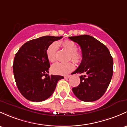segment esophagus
<instances>
[{
	"mask_svg": "<svg viewBox=\"0 0 127 127\" xmlns=\"http://www.w3.org/2000/svg\"><path fill=\"white\" fill-rule=\"evenodd\" d=\"M71 76V75H66V76H64V78L65 79H68Z\"/></svg>",
	"mask_w": 127,
	"mask_h": 127,
	"instance_id": "1",
	"label": "esophagus"
}]
</instances>
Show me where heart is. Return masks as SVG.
<instances>
[{
    "mask_svg": "<svg viewBox=\"0 0 127 127\" xmlns=\"http://www.w3.org/2000/svg\"><path fill=\"white\" fill-rule=\"evenodd\" d=\"M61 44L65 49L69 53V59H71L76 63H79L83 60V54L80 51H78V46L74 41L72 40H66L61 41ZM58 51V44L54 42L50 44L47 49L46 55L49 61L54 62L55 61L57 57V53ZM75 66L73 63L68 62L66 63H56L52 65L51 71L53 73L57 75H67L74 69Z\"/></svg>",
    "mask_w": 127,
    "mask_h": 127,
    "instance_id": "b5f03b06",
    "label": "heart"
}]
</instances>
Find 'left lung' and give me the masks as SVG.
<instances>
[{
    "label": "left lung",
    "mask_w": 127,
    "mask_h": 127,
    "mask_svg": "<svg viewBox=\"0 0 127 127\" xmlns=\"http://www.w3.org/2000/svg\"><path fill=\"white\" fill-rule=\"evenodd\" d=\"M80 46L83 60L74 73H84L79 76L80 84L72 91L79 99L93 102L104 95L113 73V60L108 48L89 35L69 37Z\"/></svg>",
    "instance_id": "obj_1"
}]
</instances>
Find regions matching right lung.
<instances>
[{
    "label": "right lung",
    "instance_id": "add662e5",
    "mask_svg": "<svg viewBox=\"0 0 127 127\" xmlns=\"http://www.w3.org/2000/svg\"><path fill=\"white\" fill-rule=\"evenodd\" d=\"M62 37L49 35L33 39L16 53L12 66L15 81L21 94L29 101L47 99L53 94L58 81L64 78L48 74L50 64L46 55L49 46Z\"/></svg>",
    "mask_w": 127,
    "mask_h": 127
}]
</instances>
